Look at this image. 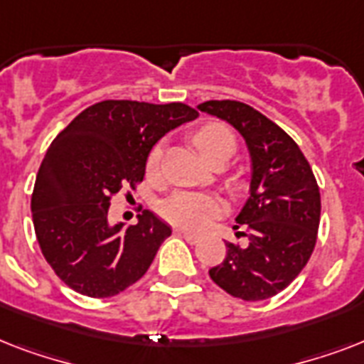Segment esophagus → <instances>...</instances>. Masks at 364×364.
<instances>
[{"label": "esophagus", "mask_w": 364, "mask_h": 364, "mask_svg": "<svg viewBox=\"0 0 364 364\" xmlns=\"http://www.w3.org/2000/svg\"><path fill=\"white\" fill-rule=\"evenodd\" d=\"M179 234H181L183 238L187 240L188 243H198L200 242V236H196V234H193V232H185V230H179Z\"/></svg>", "instance_id": "1"}]
</instances>
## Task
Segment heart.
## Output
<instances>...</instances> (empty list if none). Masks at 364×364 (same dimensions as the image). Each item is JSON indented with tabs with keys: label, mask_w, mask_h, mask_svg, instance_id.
Returning <instances> with one entry per match:
<instances>
[{
	"label": "heart",
	"mask_w": 364,
	"mask_h": 364,
	"mask_svg": "<svg viewBox=\"0 0 364 364\" xmlns=\"http://www.w3.org/2000/svg\"><path fill=\"white\" fill-rule=\"evenodd\" d=\"M194 145L198 147L210 164L215 162H227L236 151V137L227 124L221 122H208L200 126L194 132ZM160 159H162V143L153 145L149 151L145 170L149 177H156L160 170ZM225 204L215 194L194 193V191H177L160 204V215L166 221L176 225L185 230H204L213 219L223 215Z\"/></svg>",
	"instance_id": "b5f03b06"
}]
</instances>
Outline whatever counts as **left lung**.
Masks as SVG:
<instances>
[{
    "label": "left lung",
    "mask_w": 364,
    "mask_h": 364,
    "mask_svg": "<svg viewBox=\"0 0 364 364\" xmlns=\"http://www.w3.org/2000/svg\"><path fill=\"white\" fill-rule=\"evenodd\" d=\"M198 109L230 122L251 154L249 198L234 227L243 228L236 236L249 243L227 242V257L210 276L236 299H270L299 276L316 247L321 217L316 176L293 137L251 105L210 100Z\"/></svg>",
    "instance_id": "left-lung-1"
}]
</instances>
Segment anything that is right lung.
<instances>
[{
  "label": "right lung",
  "mask_w": 364,
  "mask_h": 364,
  "mask_svg": "<svg viewBox=\"0 0 364 364\" xmlns=\"http://www.w3.org/2000/svg\"><path fill=\"white\" fill-rule=\"evenodd\" d=\"M198 111L185 104L105 100L79 113L54 137L31 194L43 257L73 291L92 299L122 293L143 277L171 234L145 210L137 225L107 221L111 198L143 181L149 151Z\"/></svg>",
  "instance_id": "obj_1"
}]
</instances>
